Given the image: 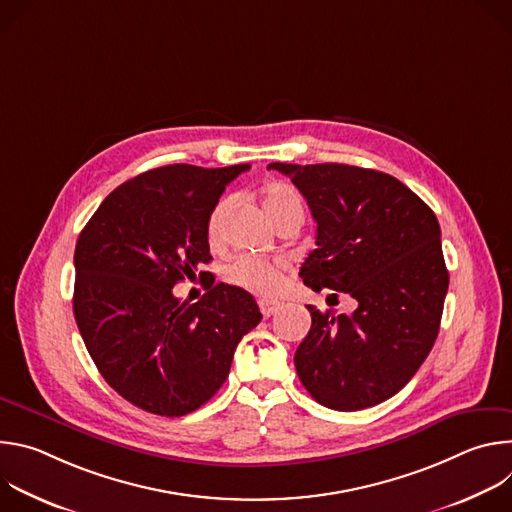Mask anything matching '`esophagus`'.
<instances>
[{"label": "esophagus", "instance_id": "obj_1", "mask_svg": "<svg viewBox=\"0 0 512 512\" xmlns=\"http://www.w3.org/2000/svg\"><path fill=\"white\" fill-rule=\"evenodd\" d=\"M279 308H281V306H279V304H275V302H269V300H259V310H261V314H263L265 318L273 316V314H275Z\"/></svg>", "mask_w": 512, "mask_h": 512}]
</instances>
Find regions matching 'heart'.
<instances>
[{"mask_svg": "<svg viewBox=\"0 0 512 512\" xmlns=\"http://www.w3.org/2000/svg\"><path fill=\"white\" fill-rule=\"evenodd\" d=\"M231 206V198H223L214 206L208 218V239L216 241L218 231H221L223 216L227 214ZM263 206L273 225L277 227L285 218L291 216H304V202L298 190H294L287 184H271L263 192ZM227 279L243 287L251 294L265 298V300H275L283 294L285 283H287V263L281 259H261L253 255H239L235 257L227 269H225Z\"/></svg>", "mask_w": 512, "mask_h": 512, "instance_id": "1", "label": "heart"}]
</instances>
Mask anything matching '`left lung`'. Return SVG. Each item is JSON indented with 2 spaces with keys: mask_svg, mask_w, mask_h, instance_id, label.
Listing matches in <instances>:
<instances>
[{
  "mask_svg": "<svg viewBox=\"0 0 512 512\" xmlns=\"http://www.w3.org/2000/svg\"><path fill=\"white\" fill-rule=\"evenodd\" d=\"M291 178L318 223L300 269L314 291L350 294L352 316L308 306L296 371L324 407L358 411L399 393L440 332L450 275L433 210L397 178L346 164H269ZM336 296V294H332Z\"/></svg>",
  "mask_w": 512,
  "mask_h": 512,
  "instance_id": "left-lung-1",
  "label": "left lung"
}]
</instances>
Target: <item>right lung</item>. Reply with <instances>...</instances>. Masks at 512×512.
I'll return each mask as SVG.
<instances>
[{"label": "right lung", "mask_w": 512, "mask_h": 512, "mask_svg": "<svg viewBox=\"0 0 512 512\" xmlns=\"http://www.w3.org/2000/svg\"><path fill=\"white\" fill-rule=\"evenodd\" d=\"M249 164H174L115 188L81 231L72 310L103 379L135 407L180 417L229 377L241 338L261 322L249 291L206 285L190 304L174 285L210 257L208 218ZM200 271V281L208 277Z\"/></svg>", "instance_id": "right-lung-1"}]
</instances>
